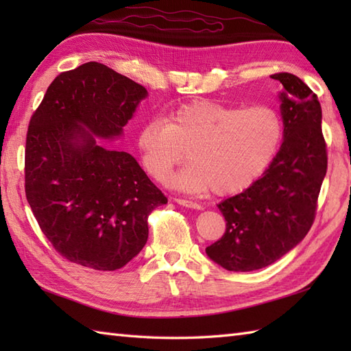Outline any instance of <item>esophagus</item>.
Here are the masks:
<instances>
[{
    "label": "esophagus",
    "instance_id": "1",
    "mask_svg": "<svg viewBox=\"0 0 351 351\" xmlns=\"http://www.w3.org/2000/svg\"><path fill=\"white\" fill-rule=\"evenodd\" d=\"M173 202H176L178 205H182V206H187V208H193V210H200V206L199 204H196V202H191V200H189V199H180V197H175L173 199Z\"/></svg>",
    "mask_w": 351,
    "mask_h": 351
}]
</instances>
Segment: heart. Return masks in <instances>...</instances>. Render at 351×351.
<instances>
[{
	"mask_svg": "<svg viewBox=\"0 0 351 351\" xmlns=\"http://www.w3.org/2000/svg\"><path fill=\"white\" fill-rule=\"evenodd\" d=\"M282 140V116L270 106L199 101L175 110L169 122L160 117L147 121L138 131L137 146L155 181H166L187 151L190 164L171 178V184L229 196L249 189L264 173Z\"/></svg>",
	"mask_w": 351,
	"mask_h": 351,
	"instance_id": "1",
	"label": "heart"
}]
</instances>
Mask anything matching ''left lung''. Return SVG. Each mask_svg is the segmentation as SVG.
Listing matches in <instances>:
<instances>
[{"instance_id": "left-lung-1", "label": "left lung", "mask_w": 351, "mask_h": 351, "mask_svg": "<svg viewBox=\"0 0 351 351\" xmlns=\"http://www.w3.org/2000/svg\"><path fill=\"white\" fill-rule=\"evenodd\" d=\"M270 77L283 86L282 146L263 178L217 205L226 230L205 249L210 259L229 271L270 265L306 237L327 170L317 95L293 73Z\"/></svg>"}]
</instances>
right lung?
<instances>
[{
	"mask_svg": "<svg viewBox=\"0 0 351 351\" xmlns=\"http://www.w3.org/2000/svg\"><path fill=\"white\" fill-rule=\"evenodd\" d=\"M147 90L108 66L62 72L32 116L25 196L63 258L113 271L147 241V217L167 197L132 155L101 145L122 136Z\"/></svg>",
	"mask_w": 351,
	"mask_h": 351,
	"instance_id": "right-lung-1",
	"label": "right lung"
}]
</instances>
